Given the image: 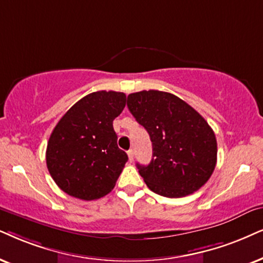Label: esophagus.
<instances>
[{"instance_id": "esophagus-1", "label": "esophagus", "mask_w": 263, "mask_h": 263, "mask_svg": "<svg viewBox=\"0 0 263 263\" xmlns=\"http://www.w3.org/2000/svg\"><path fill=\"white\" fill-rule=\"evenodd\" d=\"M127 155H128V160L129 161H134V151L132 149H129V151L127 152Z\"/></svg>"}]
</instances>
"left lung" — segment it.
Masks as SVG:
<instances>
[{"label":"left lung","mask_w":263,"mask_h":263,"mask_svg":"<svg viewBox=\"0 0 263 263\" xmlns=\"http://www.w3.org/2000/svg\"><path fill=\"white\" fill-rule=\"evenodd\" d=\"M127 107L153 144L152 161L137 164L148 188L166 198L201 188L217 161V142L205 119L177 96L156 89L128 95Z\"/></svg>","instance_id":"8db88e82"}]
</instances>
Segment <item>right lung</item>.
I'll return each instance as SVG.
<instances>
[{"instance_id": "1", "label": "right lung", "mask_w": 263, "mask_h": 263, "mask_svg": "<svg viewBox=\"0 0 263 263\" xmlns=\"http://www.w3.org/2000/svg\"><path fill=\"white\" fill-rule=\"evenodd\" d=\"M126 95L89 93L55 125L47 143L46 162L59 188L71 197L95 200L115 187L127 154L118 147L112 121L124 110Z\"/></svg>"}]
</instances>
